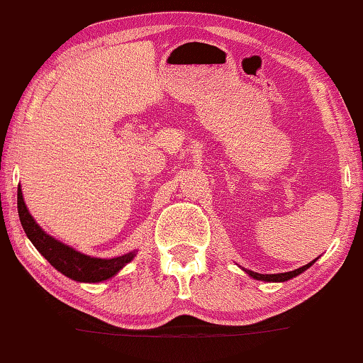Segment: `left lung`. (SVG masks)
<instances>
[{
  "label": "left lung",
  "mask_w": 363,
  "mask_h": 363,
  "mask_svg": "<svg viewBox=\"0 0 363 363\" xmlns=\"http://www.w3.org/2000/svg\"><path fill=\"white\" fill-rule=\"evenodd\" d=\"M315 259H318V258H315ZM315 259H313V262L308 263V264H304V267H301V268H298V269H294V272H288V273H277V274H262V273H255V272H250V269H245V268H242V269H243L245 273L248 274L250 278H253V279H258V281H267V283H284V281H288V279H293V278L298 277V274L304 273L306 269L313 267V264L315 263Z\"/></svg>",
  "instance_id": "obj_1"
}]
</instances>
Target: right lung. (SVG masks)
Listing matches in <instances>:
<instances>
[{
  "instance_id": "1",
  "label": "right lung",
  "mask_w": 363,
  "mask_h": 363,
  "mask_svg": "<svg viewBox=\"0 0 363 363\" xmlns=\"http://www.w3.org/2000/svg\"><path fill=\"white\" fill-rule=\"evenodd\" d=\"M18 213L21 225L26 232L30 243L38 248V252L52 264V267L74 281L79 283H101L106 279L113 278L118 274L133 258L136 257V250L121 255L115 258H96L85 255L77 250L69 247L57 238L50 237L44 232L34 217L28 211L26 202H24L21 186L18 187Z\"/></svg>"
}]
</instances>
